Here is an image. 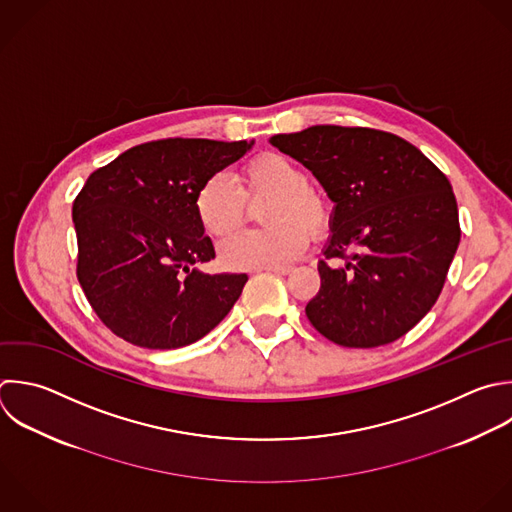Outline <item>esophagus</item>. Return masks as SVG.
<instances>
[{
  "label": "esophagus",
  "instance_id": "34e87169",
  "mask_svg": "<svg viewBox=\"0 0 512 512\" xmlns=\"http://www.w3.org/2000/svg\"><path fill=\"white\" fill-rule=\"evenodd\" d=\"M264 270L274 272V274H278V276H286V274H290V272H292V268H264Z\"/></svg>",
  "mask_w": 512,
  "mask_h": 512
}]
</instances>
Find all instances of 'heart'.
Listing matches in <instances>:
<instances>
[{"mask_svg":"<svg viewBox=\"0 0 512 512\" xmlns=\"http://www.w3.org/2000/svg\"><path fill=\"white\" fill-rule=\"evenodd\" d=\"M272 196L264 210V230H246L220 244V260L232 270L282 268L300 258L308 232L318 236L328 228L326 200L310 188L308 172L282 154H262L248 162L238 186L224 172L210 174L194 194V214L200 228L222 238L242 226L246 200Z\"/></svg>","mask_w":512,"mask_h":512,"instance_id":"heart-1","label":"heart"}]
</instances>
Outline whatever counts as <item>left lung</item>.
Returning <instances> with one entry per match:
<instances>
[{
  "label": "left lung",
  "mask_w": 512,
  "mask_h": 512,
  "mask_svg": "<svg viewBox=\"0 0 512 512\" xmlns=\"http://www.w3.org/2000/svg\"><path fill=\"white\" fill-rule=\"evenodd\" d=\"M270 144L306 166L334 202L324 256L344 264L318 262L310 324L348 348L404 336L434 306L460 242L446 176L406 140L372 128L312 126Z\"/></svg>",
  "instance_id": "left-lung-1"
}]
</instances>
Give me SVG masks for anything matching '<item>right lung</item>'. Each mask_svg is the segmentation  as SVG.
Instances as JSON below:
<instances>
[{
    "label": "right lung",
    "mask_w": 512,
    "mask_h": 512,
    "mask_svg": "<svg viewBox=\"0 0 512 512\" xmlns=\"http://www.w3.org/2000/svg\"><path fill=\"white\" fill-rule=\"evenodd\" d=\"M254 142L168 138L96 170L74 200L78 280L100 320L130 344L170 350L216 328L246 274H206L216 252L194 194Z\"/></svg>",
    "instance_id": "1"
}]
</instances>
